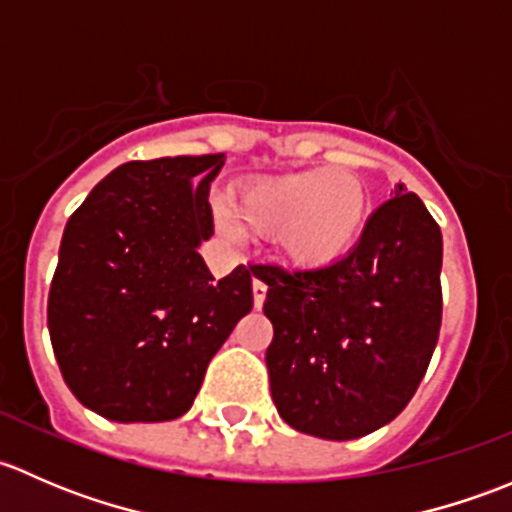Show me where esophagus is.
Listing matches in <instances>:
<instances>
[{
	"instance_id": "esophagus-1",
	"label": "esophagus",
	"mask_w": 512,
	"mask_h": 512,
	"mask_svg": "<svg viewBox=\"0 0 512 512\" xmlns=\"http://www.w3.org/2000/svg\"><path fill=\"white\" fill-rule=\"evenodd\" d=\"M252 297H255V307L260 309L262 304H265V297H267V285L260 280H252Z\"/></svg>"
}]
</instances>
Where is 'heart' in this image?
Wrapping results in <instances>:
<instances>
[{"mask_svg":"<svg viewBox=\"0 0 512 512\" xmlns=\"http://www.w3.org/2000/svg\"><path fill=\"white\" fill-rule=\"evenodd\" d=\"M232 208L250 230L275 232L277 252L289 265L322 270L361 242L369 195L349 170L307 168L245 185Z\"/></svg>","mask_w":512,"mask_h":512,"instance_id":"b5f03b06","label":"heart"}]
</instances>
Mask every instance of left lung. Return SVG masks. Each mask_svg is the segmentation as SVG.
<instances>
[{
	"label": "left lung",
	"instance_id": "8db88e82",
	"mask_svg": "<svg viewBox=\"0 0 512 512\" xmlns=\"http://www.w3.org/2000/svg\"><path fill=\"white\" fill-rule=\"evenodd\" d=\"M441 260V227L399 183L337 265L257 267L272 401L294 431L352 441L406 409L441 332Z\"/></svg>",
	"mask_w": 512,
	"mask_h": 512
}]
</instances>
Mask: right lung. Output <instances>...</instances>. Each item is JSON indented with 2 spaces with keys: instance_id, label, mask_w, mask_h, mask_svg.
Instances as JSON below:
<instances>
[{
  "instance_id": "1",
  "label": "right lung",
  "mask_w": 512,
  "mask_h": 512,
  "mask_svg": "<svg viewBox=\"0 0 512 512\" xmlns=\"http://www.w3.org/2000/svg\"><path fill=\"white\" fill-rule=\"evenodd\" d=\"M223 153L118 165L66 223L49 289L51 347L71 394L118 423L173 421L252 309L245 265L215 282L210 183Z\"/></svg>"
}]
</instances>
